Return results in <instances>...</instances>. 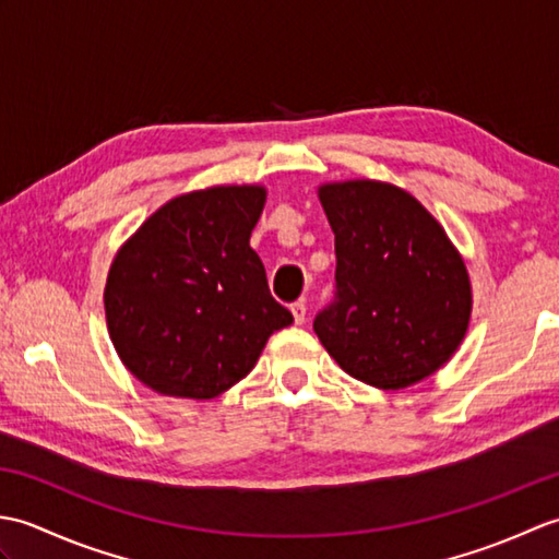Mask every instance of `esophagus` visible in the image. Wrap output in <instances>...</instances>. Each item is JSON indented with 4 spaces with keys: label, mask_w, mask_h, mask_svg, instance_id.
<instances>
[{
    "label": "esophagus",
    "mask_w": 559,
    "mask_h": 559,
    "mask_svg": "<svg viewBox=\"0 0 559 559\" xmlns=\"http://www.w3.org/2000/svg\"><path fill=\"white\" fill-rule=\"evenodd\" d=\"M290 312H293L295 324H302L305 317H307V302H305V300L293 302V305H290Z\"/></svg>",
    "instance_id": "obj_1"
}]
</instances>
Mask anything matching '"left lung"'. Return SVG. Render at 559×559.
I'll return each instance as SVG.
<instances>
[{
	"label": "left lung",
	"mask_w": 559,
	"mask_h": 559,
	"mask_svg": "<svg viewBox=\"0 0 559 559\" xmlns=\"http://www.w3.org/2000/svg\"><path fill=\"white\" fill-rule=\"evenodd\" d=\"M336 249L334 298L314 331L350 377L406 389L439 370L471 317L468 273L427 209L384 182L324 185Z\"/></svg>",
	"instance_id": "1"
}]
</instances>
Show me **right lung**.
<instances>
[{
	"instance_id": "obj_1",
	"label": "right lung",
	"mask_w": 559,
	"mask_h": 559,
	"mask_svg": "<svg viewBox=\"0 0 559 559\" xmlns=\"http://www.w3.org/2000/svg\"><path fill=\"white\" fill-rule=\"evenodd\" d=\"M261 187L177 197L115 257L105 286L110 338L127 370L158 394L213 399L249 374L293 314L273 300L249 247Z\"/></svg>"
}]
</instances>
